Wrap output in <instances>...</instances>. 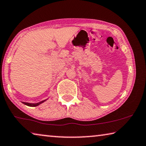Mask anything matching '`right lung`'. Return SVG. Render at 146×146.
<instances>
[{"instance_id":"1","label":"right lung","mask_w":146,"mask_h":146,"mask_svg":"<svg viewBox=\"0 0 146 146\" xmlns=\"http://www.w3.org/2000/svg\"><path fill=\"white\" fill-rule=\"evenodd\" d=\"M46 100H44L43 101H41V102H39V103H26V102H23L22 103H23V104L25 105H27V106H29V107H36V106H38L39 105L41 104L42 103H43L44 102H45Z\"/></svg>"}]
</instances>
